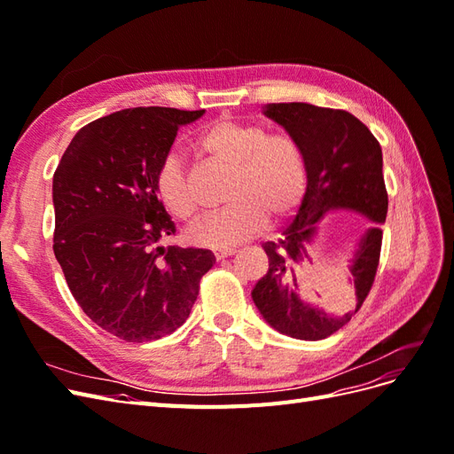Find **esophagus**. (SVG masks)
Listing matches in <instances>:
<instances>
[{"label":"esophagus","mask_w":454,"mask_h":454,"mask_svg":"<svg viewBox=\"0 0 454 454\" xmlns=\"http://www.w3.org/2000/svg\"><path fill=\"white\" fill-rule=\"evenodd\" d=\"M232 254H235V250H217V252H214V257H215L217 261H222V259L231 257Z\"/></svg>","instance_id":"34e87169"}]
</instances>
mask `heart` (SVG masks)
Wrapping results in <instances>:
<instances>
[{
    "mask_svg": "<svg viewBox=\"0 0 454 454\" xmlns=\"http://www.w3.org/2000/svg\"><path fill=\"white\" fill-rule=\"evenodd\" d=\"M200 149L232 168L225 208L199 217L185 239L202 248L231 250L272 222L292 215L307 191V160L295 138L259 122L223 117L206 129ZM155 191L174 217L195 212L193 182L180 151H168L155 174Z\"/></svg>",
    "mask_w": 454,
    "mask_h": 454,
    "instance_id": "heart-1",
    "label": "heart"
}]
</instances>
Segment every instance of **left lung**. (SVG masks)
<instances>
[{"mask_svg":"<svg viewBox=\"0 0 454 454\" xmlns=\"http://www.w3.org/2000/svg\"><path fill=\"white\" fill-rule=\"evenodd\" d=\"M263 114L297 140L307 160V191L294 222L277 242H265L269 270L252 290L265 322L277 332L320 340L348 324L360 310L379 267L388 195L382 177V151L360 119L342 109L305 102L267 104ZM352 211L370 225L356 241L346 278L355 287V305L345 315H329L304 295L301 268L313 264L309 244L329 211Z\"/></svg>","mask_w":454,"mask_h":454,"instance_id":"8db88e82","label":"left lung"}]
</instances>
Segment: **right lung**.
I'll return each instance as SVG.
<instances>
[{
    "mask_svg": "<svg viewBox=\"0 0 454 454\" xmlns=\"http://www.w3.org/2000/svg\"><path fill=\"white\" fill-rule=\"evenodd\" d=\"M202 115L132 107L96 119L54 172V255L79 307L122 340L176 332L215 263L210 250L159 244L176 225L155 191L157 168L177 129Z\"/></svg>",
    "mask_w": 454,
    "mask_h": 454,
    "instance_id": "1",
    "label": "right lung"
}]
</instances>
